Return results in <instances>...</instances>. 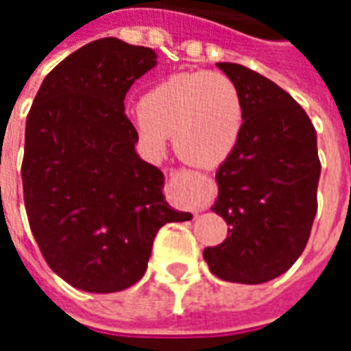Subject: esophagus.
<instances>
[{"instance_id": "obj_1", "label": "esophagus", "mask_w": 351, "mask_h": 351, "mask_svg": "<svg viewBox=\"0 0 351 351\" xmlns=\"http://www.w3.org/2000/svg\"><path fill=\"white\" fill-rule=\"evenodd\" d=\"M173 176L178 180V199L182 201V205L186 208H191L193 213H199L208 180L205 176L188 173V171H180V173H175Z\"/></svg>"}]
</instances>
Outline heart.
<instances>
[{
	"label": "heart",
	"instance_id": "obj_1",
	"mask_svg": "<svg viewBox=\"0 0 351 351\" xmlns=\"http://www.w3.org/2000/svg\"><path fill=\"white\" fill-rule=\"evenodd\" d=\"M138 143L154 156L173 137L176 154L191 165L220 167L231 158L244 128L239 86L220 71L176 73L154 84L131 116Z\"/></svg>",
	"mask_w": 351,
	"mask_h": 351
}]
</instances>
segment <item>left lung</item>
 <instances>
[{"label":"left lung","mask_w":351,"mask_h":351,"mask_svg":"<svg viewBox=\"0 0 351 351\" xmlns=\"http://www.w3.org/2000/svg\"><path fill=\"white\" fill-rule=\"evenodd\" d=\"M235 82L244 128L235 152L216 173L213 213L228 221V239L203 258L221 280L263 284L299 259L317 210L316 130L278 84L239 64H216Z\"/></svg>","instance_id":"8db88e82"}]
</instances>
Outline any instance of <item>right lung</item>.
I'll use <instances>...</instances> for the list:
<instances>
[{
  "label": "right lung",
  "mask_w": 351,
  "mask_h": 351,
  "mask_svg": "<svg viewBox=\"0 0 351 351\" xmlns=\"http://www.w3.org/2000/svg\"><path fill=\"white\" fill-rule=\"evenodd\" d=\"M158 54L116 37L84 45L43 80L26 120L22 184L43 258L67 284L112 293L143 278L154 239L169 221L165 176L138 158L123 114L131 84Z\"/></svg>",
  "instance_id": "obj_1"
}]
</instances>
